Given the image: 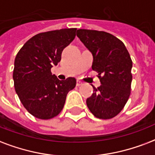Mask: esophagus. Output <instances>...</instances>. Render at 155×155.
I'll list each match as a JSON object with an SVG mask.
<instances>
[{
    "mask_svg": "<svg viewBox=\"0 0 155 155\" xmlns=\"http://www.w3.org/2000/svg\"><path fill=\"white\" fill-rule=\"evenodd\" d=\"M82 84H83L82 81H80V80H79L76 81V85L77 86H80V85H82Z\"/></svg>",
    "mask_w": 155,
    "mask_h": 155,
    "instance_id": "1",
    "label": "esophagus"
}]
</instances>
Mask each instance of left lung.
Returning a JSON list of instances; mask_svg holds the SVG:
<instances>
[{
	"label": "left lung",
	"mask_w": 155,
	"mask_h": 155,
	"mask_svg": "<svg viewBox=\"0 0 155 155\" xmlns=\"http://www.w3.org/2000/svg\"><path fill=\"white\" fill-rule=\"evenodd\" d=\"M76 35L92 53V68L98 73L101 85L86 100L98 119L116 116L127 103L131 91L133 62L124 44L114 35L96 30L79 29Z\"/></svg>",
	"instance_id": "8db88e82"
}]
</instances>
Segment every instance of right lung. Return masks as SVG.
Wrapping results in <instances>:
<instances>
[{
    "instance_id": "1",
    "label": "right lung",
    "mask_w": 155,
    "mask_h": 155,
    "mask_svg": "<svg viewBox=\"0 0 155 155\" xmlns=\"http://www.w3.org/2000/svg\"><path fill=\"white\" fill-rule=\"evenodd\" d=\"M76 28L39 33L26 42L16 55L13 79L20 101L31 114L49 120L62 111L76 80H59L52 75L53 65L61 60L62 50L75 39Z\"/></svg>"
}]
</instances>
